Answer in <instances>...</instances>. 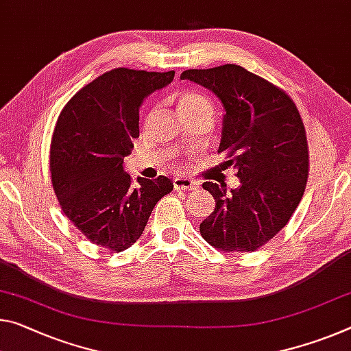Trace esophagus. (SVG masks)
Listing matches in <instances>:
<instances>
[{
    "label": "esophagus",
    "instance_id": "obj_1",
    "mask_svg": "<svg viewBox=\"0 0 351 351\" xmlns=\"http://www.w3.org/2000/svg\"><path fill=\"white\" fill-rule=\"evenodd\" d=\"M173 187H175V191H197L198 182L191 180V178L180 176L173 180Z\"/></svg>",
    "mask_w": 351,
    "mask_h": 351
}]
</instances>
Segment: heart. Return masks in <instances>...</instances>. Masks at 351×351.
<instances>
[{
    "label": "heart",
    "instance_id": "heart-1",
    "mask_svg": "<svg viewBox=\"0 0 351 351\" xmlns=\"http://www.w3.org/2000/svg\"><path fill=\"white\" fill-rule=\"evenodd\" d=\"M176 109L180 114L184 112H193V110H202V112H208L213 115V103L204 93L198 90H192V88H184L180 90L175 95Z\"/></svg>",
    "mask_w": 351,
    "mask_h": 351
}]
</instances>
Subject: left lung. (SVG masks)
<instances>
[{"label":"left lung","instance_id":"1","mask_svg":"<svg viewBox=\"0 0 351 351\" xmlns=\"http://www.w3.org/2000/svg\"><path fill=\"white\" fill-rule=\"evenodd\" d=\"M181 80L209 88L223 104L219 153L241 178L231 192L226 184L203 182L215 208L199 232L221 252H254L287 225L302 202L309 175L302 117L285 90L241 65L186 70Z\"/></svg>","mask_w":351,"mask_h":351}]
</instances>
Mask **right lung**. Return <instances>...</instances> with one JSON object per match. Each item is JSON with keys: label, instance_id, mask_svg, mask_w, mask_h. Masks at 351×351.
Returning <instances> with one entry per match:
<instances>
[{"label": "right lung", "instance_id": "1", "mask_svg": "<svg viewBox=\"0 0 351 351\" xmlns=\"http://www.w3.org/2000/svg\"><path fill=\"white\" fill-rule=\"evenodd\" d=\"M175 71L114 69L81 88L56 123L49 171L69 220L88 241L120 253L145 230L156 203L173 191L169 178L125 173L123 158L138 137V108L170 84Z\"/></svg>", "mask_w": 351, "mask_h": 351}]
</instances>
